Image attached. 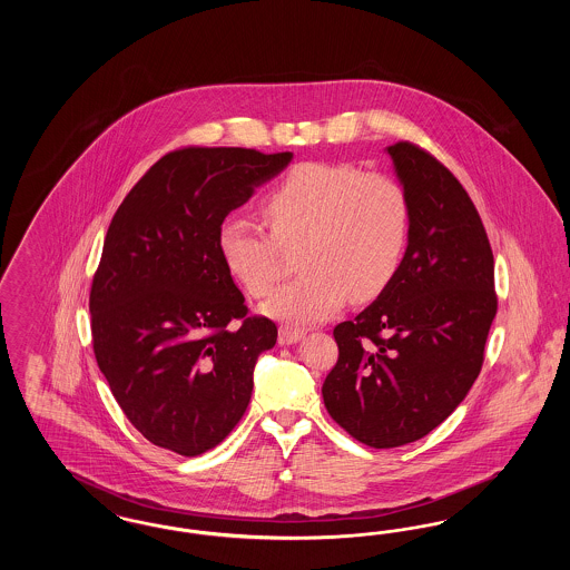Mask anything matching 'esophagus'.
Here are the masks:
<instances>
[{"instance_id": "1", "label": "esophagus", "mask_w": 570, "mask_h": 570, "mask_svg": "<svg viewBox=\"0 0 570 570\" xmlns=\"http://www.w3.org/2000/svg\"><path fill=\"white\" fill-rule=\"evenodd\" d=\"M303 335H305V331L297 328V326H279V337H277V342H279L282 346H291V344H297Z\"/></svg>"}]
</instances>
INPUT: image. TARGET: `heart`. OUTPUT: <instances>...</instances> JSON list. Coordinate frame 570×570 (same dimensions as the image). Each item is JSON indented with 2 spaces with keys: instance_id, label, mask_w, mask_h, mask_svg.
Returning a JSON list of instances; mask_svg holds the SVG:
<instances>
[{
  "instance_id": "heart-1",
  "label": "heart",
  "mask_w": 570,
  "mask_h": 570,
  "mask_svg": "<svg viewBox=\"0 0 570 570\" xmlns=\"http://www.w3.org/2000/svg\"><path fill=\"white\" fill-rule=\"evenodd\" d=\"M267 235L247 217L219 228V254L247 295L267 297L288 269L284 252L297 249L291 284L265 312L279 321L318 323L344 301L380 297L402 267L410 239L404 186L351 164H297L263 198Z\"/></svg>"
}]
</instances>
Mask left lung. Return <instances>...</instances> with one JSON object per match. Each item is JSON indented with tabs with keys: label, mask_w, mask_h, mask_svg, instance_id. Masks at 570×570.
Here are the masks:
<instances>
[{
	"label": "left lung",
	"mask_w": 570,
	"mask_h": 570,
	"mask_svg": "<svg viewBox=\"0 0 570 570\" xmlns=\"http://www.w3.org/2000/svg\"><path fill=\"white\" fill-rule=\"evenodd\" d=\"M410 203V239L389 288L333 328L340 356L323 384L331 419L393 449L435 430L481 372L495 318L493 254L455 175L400 140L386 147Z\"/></svg>",
	"instance_id": "left-lung-1"
}]
</instances>
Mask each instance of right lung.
I'll return each instance as SVG.
<instances>
[{
  "mask_svg": "<svg viewBox=\"0 0 570 570\" xmlns=\"http://www.w3.org/2000/svg\"><path fill=\"white\" fill-rule=\"evenodd\" d=\"M291 160V151L177 149L110 219L89 293L94 353L112 397L156 446L200 455L244 416L277 326L247 316L217 239L224 217Z\"/></svg>",
  "mask_w": 570,
  "mask_h": 570,
  "instance_id": "1",
  "label": "right lung"
}]
</instances>
